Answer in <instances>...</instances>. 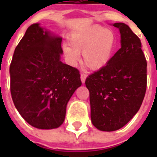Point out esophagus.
I'll return each mask as SVG.
<instances>
[{
  "label": "esophagus",
  "instance_id": "34e87169",
  "mask_svg": "<svg viewBox=\"0 0 157 157\" xmlns=\"http://www.w3.org/2000/svg\"><path fill=\"white\" fill-rule=\"evenodd\" d=\"M87 77V75L86 74H84V73H81V75H80V78H81V81L82 82L84 83L86 81V78Z\"/></svg>",
  "mask_w": 157,
  "mask_h": 157
}]
</instances>
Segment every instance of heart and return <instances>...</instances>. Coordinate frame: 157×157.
I'll list each match as a JSON object with an SVG mask.
<instances>
[{
	"label": "heart",
	"mask_w": 157,
	"mask_h": 157,
	"mask_svg": "<svg viewBox=\"0 0 157 157\" xmlns=\"http://www.w3.org/2000/svg\"><path fill=\"white\" fill-rule=\"evenodd\" d=\"M64 45L63 52L71 63H77L82 52V62L89 69L98 71L110 61L116 45V37L112 30L93 25L75 32Z\"/></svg>",
	"instance_id": "b5f03b06"
}]
</instances>
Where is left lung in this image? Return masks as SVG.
<instances>
[{"mask_svg": "<svg viewBox=\"0 0 157 157\" xmlns=\"http://www.w3.org/2000/svg\"><path fill=\"white\" fill-rule=\"evenodd\" d=\"M121 48L108 64L89 75L91 121L102 131L122 128L138 112L147 86V62L139 37L127 24L116 23Z\"/></svg>", "mask_w": 157, "mask_h": 157, "instance_id": "obj_1", "label": "left lung"}]
</instances>
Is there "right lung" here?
Segmentation results:
<instances>
[{
  "label": "right lung",
  "instance_id": "right-lung-1",
  "mask_svg": "<svg viewBox=\"0 0 157 157\" xmlns=\"http://www.w3.org/2000/svg\"><path fill=\"white\" fill-rule=\"evenodd\" d=\"M62 38L34 23L16 46L10 64V90L16 109L38 129L57 128L67 104L82 85L79 71L60 61Z\"/></svg>",
  "mask_w": 157,
  "mask_h": 157
}]
</instances>
